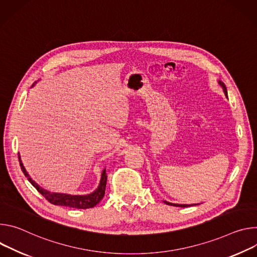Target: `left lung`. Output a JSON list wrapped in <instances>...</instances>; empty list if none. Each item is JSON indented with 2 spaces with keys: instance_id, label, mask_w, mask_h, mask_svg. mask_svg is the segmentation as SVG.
Listing matches in <instances>:
<instances>
[{
  "instance_id": "8db88e82",
  "label": "left lung",
  "mask_w": 257,
  "mask_h": 257,
  "mask_svg": "<svg viewBox=\"0 0 257 257\" xmlns=\"http://www.w3.org/2000/svg\"><path fill=\"white\" fill-rule=\"evenodd\" d=\"M218 83H219L220 87L222 88V90H223V93H224L225 97H227V92H226V88H225L224 83H223V82H221L220 80H218ZM163 202H164L165 204H167V205L177 206V207H189V206H193V205H198V204H175V203H170V202H167V201H163Z\"/></svg>"
}]
</instances>
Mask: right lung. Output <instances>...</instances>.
Here are the masks:
<instances>
[{"label": "right lung", "mask_w": 257, "mask_h": 257, "mask_svg": "<svg viewBox=\"0 0 257 257\" xmlns=\"http://www.w3.org/2000/svg\"><path fill=\"white\" fill-rule=\"evenodd\" d=\"M35 85V83L33 84ZM19 162L22 172L24 176L27 178V180L30 181V183L47 199V200L54 204V205H61V206H67V207H72V208H77V209H87V208H92L96 206L104 197L105 194V188H106V182H107V175H106V168L103 169L100 184L98 188L91 194L88 195H70V194H63V193H51L42 187H40L31 177L27 174L26 169L24 168L20 155L18 154Z\"/></svg>", "instance_id": "1"}]
</instances>
